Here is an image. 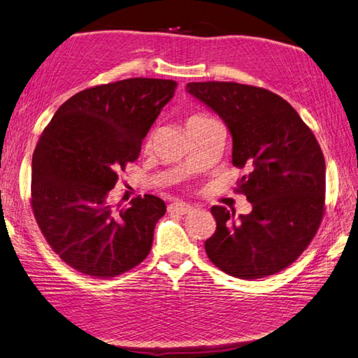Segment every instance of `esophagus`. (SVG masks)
<instances>
[{"instance_id": "34e87169", "label": "esophagus", "mask_w": 358, "mask_h": 358, "mask_svg": "<svg viewBox=\"0 0 358 358\" xmlns=\"http://www.w3.org/2000/svg\"><path fill=\"white\" fill-rule=\"evenodd\" d=\"M169 210L178 214H189L192 213L194 206H191L189 203H185V201H173V203L169 205Z\"/></svg>"}]
</instances>
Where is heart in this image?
<instances>
[{"label": "heart", "mask_w": 358, "mask_h": 358, "mask_svg": "<svg viewBox=\"0 0 358 358\" xmlns=\"http://www.w3.org/2000/svg\"><path fill=\"white\" fill-rule=\"evenodd\" d=\"M206 119H210V117H206V115H200V114L191 115L189 119L186 120V127H187V125H192V123H197V122H201V120H206Z\"/></svg>", "instance_id": "obj_1"}]
</instances>
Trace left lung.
<instances>
[{"mask_svg":"<svg viewBox=\"0 0 358 358\" xmlns=\"http://www.w3.org/2000/svg\"><path fill=\"white\" fill-rule=\"evenodd\" d=\"M186 92L216 113L233 139V166L247 167L239 192L252 203L235 216L213 206L216 231L208 258L238 278H262L289 266L320 229L326 161L315 134L282 96L238 83H187Z\"/></svg>","mask_w":358,"mask_h":358,"instance_id":"obj_1","label":"left lung"}]
</instances>
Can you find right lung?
<instances>
[{
    "label": "right lung",
    "mask_w": 358,
    "mask_h": 358,
    "mask_svg": "<svg viewBox=\"0 0 358 358\" xmlns=\"http://www.w3.org/2000/svg\"><path fill=\"white\" fill-rule=\"evenodd\" d=\"M177 83L131 78L81 90L55 113L32 155L31 201L47 243L71 268L109 278L144 262L166 203L145 194L111 203L117 173L138 159L142 139Z\"/></svg>",
    "instance_id": "add662e5"
}]
</instances>
